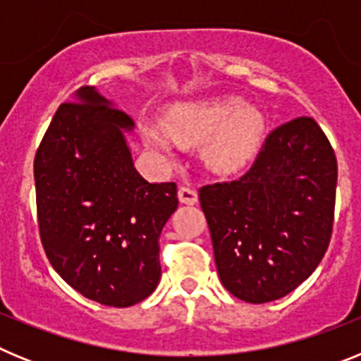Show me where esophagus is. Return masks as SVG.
I'll return each mask as SVG.
<instances>
[{
	"label": "esophagus",
	"mask_w": 361,
	"mask_h": 361,
	"mask_svg": "<svg viewBox=\"0 0 361 361\" xmlns=\"http://www.w3.org/2000/svg\"><path fill=\"white\" fill-rule=\"evenodd\" d=\"M178 200L183 204H197L199 200V195H197V191L190 186H180L178 188Z\"/></svg>",
	"instance_id": "34e87169"
}]
</instances>
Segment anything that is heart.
<instances>
[{"label":"heart","instance_id":"heart-1","mask_svg":"<svg viewBox=\"0 0 361 361\" xmlns=\"http://www.w3.org/2000/svg\"><path fill=\"white\" fill-rule=\"evenodd\" d=\"M146 145L171 157L175 142L202 145V161L216 173H233L250 164L266 137V117L237 95L183 103L164 116V128L142 123Z\"/></svg>","mask_w":361,"mask_h":361}]
</instances>
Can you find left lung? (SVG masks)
Masks as SVG:
<instances>
[{
  "instance_id": "8db88e82",
  "label": "left lung",
  "mask_w": 361,
  "mask_h": 361,
  "mask_svg": "<svg viewBox=\"0 0 361 361\" xmlns=\"http://www.w3.org/2000/svg\"><path fill=\"white\" fill-rule=\"evenodd\" d=\"M338 164L312 117L267 135L237 180L199 190L220 282L233 296L266 304L295 291L322 262L334 222Z\"/></svg>"
}]
</instances>
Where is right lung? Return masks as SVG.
Returning <instances> with one entry per match:
<instances>
[{
  "label": "right lung",
  "mask_w": 361,
  "mask_h": 361,
  "mask_svg": "<svg viewBox=\"0 0 361 361\" xmlns=\"http://www.w3.org/2000/svg\"><path fill=\"white\" fill-rule=\"evenodd\" d=\"M133 121L82 86L63 103L34 159L39 237L63 280L110 307H130L161 280L159 237L177 209L175 183L139 175L124 132Z\"/></svg>",
  "instance_id": "obj_1"
}]
</instances>
